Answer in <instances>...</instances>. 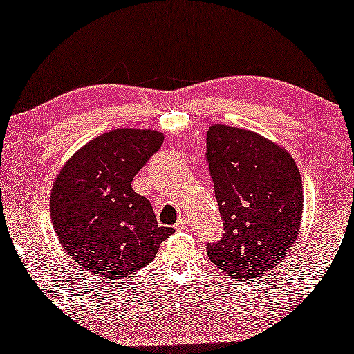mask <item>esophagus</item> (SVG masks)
Returning <instances> with one entry per match:
<instances>
[{
    "label": "esophagus",
    "instance_id": "obj_1",
    "mask_svg": "<svg viewBox=\"0 0 354 354\" xmlns=\"http://www.w3.org/2000/svg\"><path fill=\"white\" fill-rule=\"evenodd\" d=\"M188 227V220L182 216V218H178V221L176 223V230L177 231H185Z\"/></svg>",
    "mask_w": 354,
    "mask_h": 354
}]
</instances>
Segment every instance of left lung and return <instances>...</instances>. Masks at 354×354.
I'll use <instances>...</instances> for the list:
<instances>
[{"mask_svg":"<svg viewBox=\"0 0 354 354\" xmlns=\"http://www.w3.org/2000/svg\"><path fill=\"white\" fill-rule=\"evenodd\" d=\"M205 142L225 231L205 248L225 274L252 281L275 269L296 242L304 205L301 174L288 151L248 129L215 124Z\"/></svg>","mask_w":354,"mask_h":354,"instance_id":"left-lung-1","label":"left lung"}]
</instances>
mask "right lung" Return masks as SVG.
<instances>
[{
    "instance_id": "add662e5",
    "label": "right lung",
    "mask_w": 354,
    "mask_h": 354,
    "mask_svg": "<svg viewBox=\"0 0 354 354\" xmlns=\"http://www.w3.org/2000/svg\"><path fill=\"white\" fill-rule=\"evenodd\" d=\"M162 140L151 129L101 134L64 165L53 183L50 215L58 241L97 279L131 277L151 263L174 232L158 226L150 201L131 187Z\"/></svg>"
}]
</instances>
